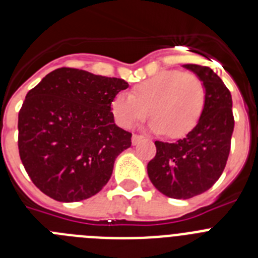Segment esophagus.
I'll return each instance as SVG.
<instances>
[{"instance_id": "obj_1", "label": "esophagus", "mask_w": 258, "mask_h": 258, "mask_svg": "<svg viewBox=\"0 0 258 258\" xmlns=\"http://www.w3.org/2000/svg\"><path fill=\"white\" fill-rule=\"evenodd\" d=\"M142 140H143L142 136H138V134H133V137H132V143H133V145H137V143H140Z\"/></svg>"}]
</instances>
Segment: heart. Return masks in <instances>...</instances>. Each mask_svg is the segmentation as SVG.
<instances>
[{
  "label": "heart",
  "mask_w": 258,
  "mask_h": 258,
  "mask_svg": "<svg viewBox=\"0 0 258 258\" xmlns=\"http://www.w3.org/2000/svg\"><path fill=\"white\" fill-rule=\"evenodd\" d=\"M206 106V88L194 74L178 70L161 71L137 84L132 93L121 92L111 102L116 122L131 129L149 115L150 129L179 138L199 122Z\"/></svg>",
  "instance_id": "heart-1"
}]
</instances>
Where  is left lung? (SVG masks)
<instances>
[{
  "label": "left lung",
  "mask_w": 258,
  "mask_h": 258,
  "mask_svg": "<svg viewBox=\"0 0 258 258\" xmlns=\"http://www.w3.org/2000/svg\"><path fill=\"white\" fill-rule=\"evenodd\" d=\"M183 67L204 84V111L184 138L174 143L156 141V155L147 164L152 184L173 199H190L216 183L226 166L234 132L231 94L222 80L206 66Z\"/></svg>",
  "instance_id": "8db88e82"
}]
</instances>
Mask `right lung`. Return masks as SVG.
<instances>
[{
	"label": "right lung",
	"mask_w": 258,
	"mask_h": 258,
	"mask_svg": "<svg viewBox=\"0 0 258 258\" xmlns=\"http://www.w3.org/2000/svg\"><path fill=\"white\" fill-rule=\"evenodd\" d=\"M122 79L58 68L31 89L18 117L20 160L36 187L63 203L92 198L111 178L132 134L115 124L111 102Z\"/></svg>",
	"instance_id": "add662e5"
}]
</instances>
